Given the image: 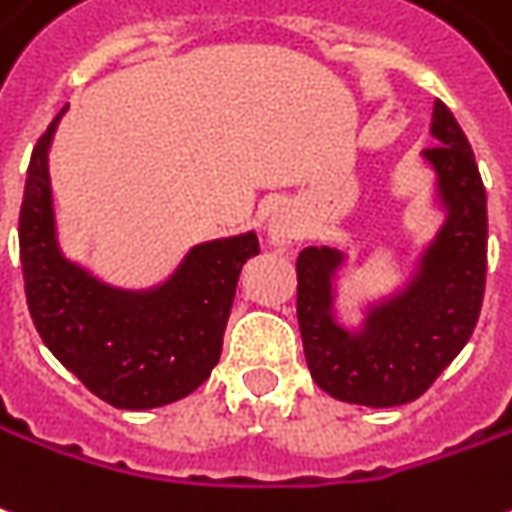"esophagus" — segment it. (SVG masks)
<instances>
[{
  "label": "esophagus",
  "instance_id": "esophagus-1",
  "mask_svg": "<svg viewBox=\"0 0 512 512\" xmlns=\"http://www.w3.org/2000/svg\"><path fill=\"white\" fill-rule=\"evenodd\" d=\"M266 235H268V244L271 246H291L296 238H299V224L293 219V213L288 207H274L271 213H268L266 219Z\"/></svg>",
  "mask_w": 512,
  "mask_h": 512
}]
</instances>
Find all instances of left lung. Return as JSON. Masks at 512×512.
Here are the masks:
<instances>
[{"mask_svg":"<svg viewBox=\"0 0 512 512\" xmlns=\"http://www.w3.org/2000/svg\"><path fill=\"white\" fill-rule=\"evenodd\" d=\"M432 138L421 155L435 171L443 224L402 291L366 305L360 327L335 316L346 252L307 246L296 260V316L313 380L349 405L396 407L438 380L477 327L488 268V202L468 138L435 99Z\"/></svg>","mask_w":512,"mask_h":512,"instance_id":"obj_1","label":"left lung"}]
</instances>
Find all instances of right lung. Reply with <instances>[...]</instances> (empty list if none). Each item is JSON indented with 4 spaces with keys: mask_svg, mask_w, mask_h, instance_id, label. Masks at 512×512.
<instances>
[{
    "mask_svg": "<svg viewBox=\"0 0 512 512\" xmlns=\"http://www.w3.org/2000/svg\"><path fill=\"white\" fill-rule=\"evenodd\" d=\"M66 107L32 149L19 216L32 324L71 374L121 410H152L194 393L221 357L241 268L255 232L196 244L169 280L130 291L94 277L57 244L49 146Z\"/></svg>",
    "mask_w": 512,
    "mask_h": 512,
    "instance_id": "obj_1",
    "label": "right lung"
}]
</instances>
